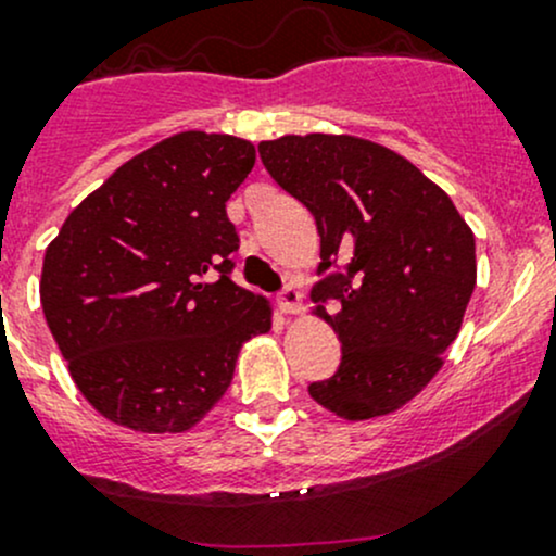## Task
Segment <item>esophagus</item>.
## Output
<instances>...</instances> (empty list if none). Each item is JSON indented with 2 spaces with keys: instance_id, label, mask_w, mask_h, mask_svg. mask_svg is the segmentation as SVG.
<instances>
[{
  "instance_id": "1",
  "label": "esophagus",
  "mask_w": 556,
  "mask_h": 556,
  "mask_svg": "<svg viewBox=\"0 0 556 556\" xmlns=\"http://www.w3.org/2000/svg\"><path fill=\"white\" fill-rule=\"evenodd\" d=\"M278 307L283 309V313H300V309H302V291L296 289V286L286 283L283 289H280V294H278Z\"/></svg>"
}]
</instances>
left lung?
<instances>
[{
    "instance_id": "8db88e82",
    "label": "left lung",
    "mask_w": 556,
    "mask_h": 556,
    "mask_svg": "<svg viewBox=\"0 0 556 556\" xmlns=\"http://www.w3.org/2000/svg\"><path fill=\"white\" fill-rule=\"evenodd\" d=\"M260 159L318 225L324 278L309 296L342 342V363L309 395L350 421L403 408L462 328L477 283L469 225L440 185L379 142L286 135L260 142ZM337 255L345 267L331 274Z\"/></svg>"
}]
</instances>
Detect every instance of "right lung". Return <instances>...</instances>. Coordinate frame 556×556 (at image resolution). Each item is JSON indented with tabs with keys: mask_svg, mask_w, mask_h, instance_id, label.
<instances>
[{
	"mask_svg": "<svg viewBox=\"0 0 556 556\" xmlns=\"http://www.w3.org/2000/svg\"><path fill=\"white\" fill-rule=\"evenodd\" d=\"M254 161L241 137H166L118 166L47 247V326L109 421L185 432L228 392L243 342L270 331V302L230 278L238 232L225 204Z\"/></svg>",
	"mask_w": 556,
	"mask_h": 556,
	"instance_id": "obj_1",
	"label": "right lung"
}]
</instances>
